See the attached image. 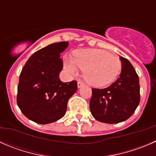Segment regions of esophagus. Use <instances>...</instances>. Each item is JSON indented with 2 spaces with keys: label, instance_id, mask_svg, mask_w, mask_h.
I'll return each mask as SVG.
<instances>
[{
  "label": "esophagus",
  "instance_id": "1",
  "mask_svg": "<svg viewBox=\"0 0 156 156\" xmlns=\"http://www.w3.org/2000/svg\"><path fill=\"white\" fill-rule=\"evenodd\" d=\"M84 84L81 81H78V88H80V87H81L82 86H84Z\"/></svg>",
  "mask_w": 156,
  "mask_h": 156
}]
</instances>
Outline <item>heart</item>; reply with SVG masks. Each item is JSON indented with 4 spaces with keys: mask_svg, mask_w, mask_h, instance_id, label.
Instances as JSON below:
<instances>
[{
    "mask_svg": "<svg viewBox=\"0 0 156 156\" xmlns=\"http://www.w3.org/2000/svg\"><path fill=\"white\" fill-rule=\"evenodd\" d=\"M66 70L72 75L78 73L77 68L84 71V80L90 85L102 87L113 83L122 69L120 60L109 52L98 49H78L71 60L64 62Z\"/></svg>",
    "mask_w": 156,
    "mask_h": 156,
    "instance_id": "heart-1",
    "label": "heart"
}]
</instances>
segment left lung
<instances>
[{
	"instance_id": "1",
	"label": "left lung",
	"mask_w": 156,
	"mask_h": 156,
	"mask_svg": "<svg viewBox=\"0 0 156 156\" xmlns=\"http://www.w3.org/2000/svg\"><path fill=\"white\" fill-rule=\"evenodd\" d=\"M121 73L114 83L104 89H92L90 110L94 118L105 123L129 119L140 101L139 77L129 60L120 57Z\"/></svg>"
}]
</instances>
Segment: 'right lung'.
<instances>
[{
	"label": "right lung",
	"mask_w": 156,
	"mask_h": 156,
	"mask_svg": "<svg viewBox=\"0 0 156 156\" xmlns=\"http://www.w3.org/2000/svg\"><path fill=\"white\" fill-rule=\"evenodd\" d=\"M69 42L52 43L33 53L23 68L17 87V105L29 120L48 124L60 120L69 98L77 91L75 81L62 82V52Z\"/></svg>",
	"instance_id": "1"
}]
</instances>
